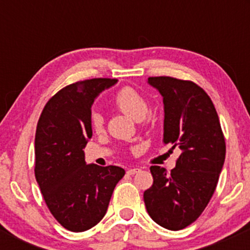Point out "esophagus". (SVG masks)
<instances>
[{"label": "esophagus", "mask_w": 250, "mask_h": 250, "mask_svg": "<svg viewBox=\"0 0 250 250\" xmlns=\"http://www.w3.org/2000/svg\"><path fill=\"white\" fill-rule=\"evenodd\" d=\"M139 170H140L139 168H130V169L127 170V174L128 175H134V174L139 172Z\"/></svg>", "instance_id": "obj_1"}]
</instances>
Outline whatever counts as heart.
Listing matches in <instances>:
<instances>
[{"label":"heart","mask_w":250,"mask_h":250,"mask_svg":"<svg viewBox=\"0 0 250 250\" xmlns=\"http://www.w3.org/2000/svg\"><path fill=\"white\" fill-rule=\"evenodd\" d=\"M112 103L118 110L134 120H141L145 117L150 109L146 98L135 88L129 87V85L118 89L113 95ZM90 125L95 132H100L104 127V117L102 113L93 112L90 116Z\"/></svg>","instance_id":"b5f03b06"}]
</instances>
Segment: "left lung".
<instances>
[{
  "mask_svg": "<svg viewBox=\"0 0 250 250\" xmlns=\"http://www.w3.org/2000/svg\"><path fill=\"white\" fill-rule=\"evenodd\" d=\"M165 104V144L181 150L168 174L151 166L153 184L144 192L146 210L155 223L183 230L203 213L225 161L226 144L213 102L192 81L148 77Z\"/></svg>",
  "mask_w": 250,
  "mask_h": 250,
  "instance_id": "obj_1",
  "label": "left lung"
}]
</instances>
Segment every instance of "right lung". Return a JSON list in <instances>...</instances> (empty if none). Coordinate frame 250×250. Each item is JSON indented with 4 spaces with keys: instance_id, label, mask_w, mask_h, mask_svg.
<instances>
[{
    "instance_id": "obj_1",
    "label": "right lung",
    "mask_w": 250,
    "mask_h": 250,
    "mask_svg": "<svg viewBox=\"0 0 250 250\" xmlns=\"http://www.w3.org/2000/svg\"><path fill=\"white\" fill-rule=\"evenodd\" d=\"M117 82L92 78L66 85L47 102L35 135V176L55 220L72 232L97 225L106 214L115 186L125 172L117 166L85 165L92 138L90 106Z\"/></svg>"
}]
</instances>
